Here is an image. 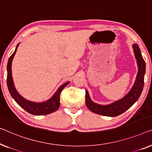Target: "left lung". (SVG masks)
Returning a JSON list of instances; mask_svg holds the SVG:
<instances>
[{"label": "left lung", "mask_w": 152, "mask_h": 152, "mask_svg": "<svg viewBox=\"0 0 152 152\" xmlns=\"http://www.w3.org/2000/svg\"><path fill=\"white\" fill-rule=\"evenodd\" d=\"M134 52L137 60L138 72L133 87L125 97L108 105H100L91 101L89 94L85 93V103L88 109L95 114L106 116H117L123 114L135 103L142 93L144 86V76L145 74V62L138 44L133 45Z\"/></svg>", "instance_id": "1"}]
</instances>
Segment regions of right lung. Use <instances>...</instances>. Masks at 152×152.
Returning a JSON list of instances; mask_svg holds the SVG:
<instances>
[{
  "label": "right lung",
  "mask_w": 152,
  "mask_h": 152,
  "mask_svg": "<svg viewBox=\"0 0 152 152\" xmlns=\"http://www.w3.org/2000/svg\"><path fill=\"white\" fill-rule=\"evenodd\" d=\"M19 44L16 46V50L12 55L10 57L8 60L7 70V84L9 91L11 94L12 97L14 98L17 103L20 105L21 107L27 112L29 114L36 115V116H41V115H46L51 114V113L54 112L56 111L60 107V95H61V91L65 88L69 82L63 84L62 86L59 87L56 92L54 94L52 98L48 100V101L37 103V102H34L29 101L24 98H23L15 89L14 83H13L12 76V63L14 56L16 54L17 48Z\"/></svg>",
  "instance_id": "1"
}]
</instances>
